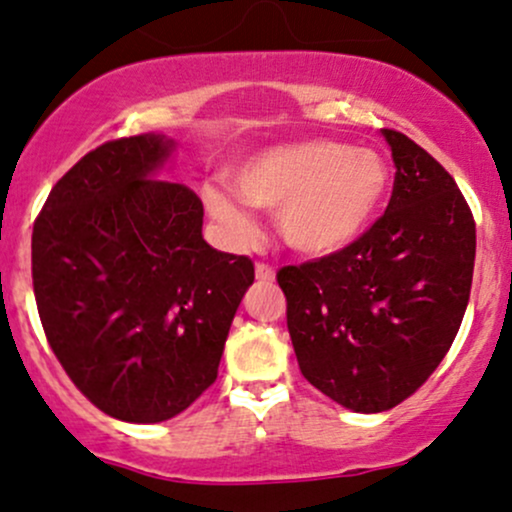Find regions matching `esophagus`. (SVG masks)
<instances>
[{
    "label": "esophagus",
    "mask_w": 512,
    "mask_h": 512,
    "mask_svg": "<svg viewBox=\"0 0 512 512\" xmlns=\"http://www.w3.org/2000/svg\"><path fill=\"white\" fill-rule=\"evenodd\" d=\"M255 276L257 281H264V284H269V281H274V269L269 267V264H257L255 267Z\"/></svg>",
    "instance_id": "1"
}]
</instances>
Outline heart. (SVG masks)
Masks as SVG:
<instances>
[{"label":"heart","instance_id":"obj_1","mask_svg":"<svg viewBox=\"0 0 512 512\" xmlns=\"http://www.w3.org/2000/svg\"><path fill=\"white\" fill-rule=\"evenodd\" d=\"M390 166L378 149L332 139L269 146L233 170L238 195L276 209V231L291 250L327 257L354 245L373 226L390 192ZM209 214L236 240L255 236L252 219L228 192H204Z\"/></svg>","mask_w":512,"mask_h":512}]
</instances>
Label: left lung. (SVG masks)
<instances>
[{
	"mask_svg": "<svg viewBox=\"0 0 512 512\" xmlns=\"http://www.w3.org/2000/svg\"><path fill=\"white\" fill-rule=\"evenodd\" d=\"M380 132L397 168L385 214L346 250L276 274L305 380L358 414L397 407L438 368L467 310L477 252L448 170L404 134Z\"/></svg>",
	"mask_w": 512,
	"mask_h": 512,
	"instance_id": "8db88e82",
	"label": "left lung"
}]
</instances>
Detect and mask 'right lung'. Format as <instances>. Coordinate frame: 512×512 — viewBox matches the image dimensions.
Wrapping results in <instances>:
<instances>
[{
    "label": "right lung",
    "instance_id": "1",
    "mask_svg": "<svg viewBox=\"0 0 512 512\" xmlns=\"http://www.w3.org/2000/svg\"><path fill=\"white\" fill-rule=\"evenodd\" d=\"M175 139L149 132L86 154L33 226V291L62 368L108 416L158 424L216 380L255 281L248 257L214 250L204 207L163 180Z\"/></svg>",
    "mask_w": 512,
    "mask_h": 512
}]
</instances>
